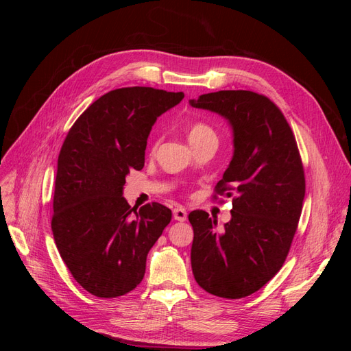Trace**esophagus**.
Wrapping results in <instances>:
<instances>
[{
	"mask_svg": "<svg viewBox=\"0 0 351 351\" xmlns=\"http://www.w3.org/2000/svg\"><path fill=\"white\" fill-rule=\"evenodd\" d=\"M173 215H174V219H176V221H180V222H183V221L187 219V212H186V209L182 208V206L176 208L174 212H173Z\"/></svg>",
	"mask_w": 351,
	"mask_h": 351,
	"instance_id": "esophagus-1",
	"label": "esophagus"
}]
</instances>
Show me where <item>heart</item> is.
<instances>
[{
  "label": "heart",
  "instance_id": "b5f03b06",
  "mask_svg": "<svg viewBox=\"0 0 351 351\" xmlns=\"http://www.w3.org/2000/svg\"><path fill=\"white\" fill-rule=\"evenodd\" d=\"M206 137H217L215 132L212 130L208 124L195 123V124L190 125V129H189V141H190V143L202 141V139H206Z\"/></svg>",
  "mask_w": 351,
  "mask_h": 351
}]
</instances>
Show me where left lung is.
Instances as JSON below:
<instances>
[{
  "mask_svg": "<svg viewBox=\"0 0 351 351\" xmlns=\"http://www.w3.org/2000/svg\"><path fill=\"white\" fill-rule=\"evenodd\" d=\"M189 104L231 127L232 156L217 190L234 197L224 230L208 212H190L192 271L205 291L241 299L262 289L289 254L304 199L302 159L289 123L267 97L219 90Z\"/></svg>",
  "mask_w": 351,
  "mask_h": 351,
  "instance_id": "1",
  "label": "left lung"
}]
</instances>
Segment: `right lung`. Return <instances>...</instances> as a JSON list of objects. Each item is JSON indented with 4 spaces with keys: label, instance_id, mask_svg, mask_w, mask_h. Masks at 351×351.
<instances>
[{
    "label": "right lung",
    "instance_id": "1",
    "mask_svg": "<svg viewBox=\"0 0 351 351\" xmlns=\"http://www.w3.org/2000/svg\"><path fill=\"white\" fill-rule=\"evenodd\" d=\"M183 92L121 88L102 95L70 129L60 151L52 234L69 271L97 297H119L141 284L147 253L171 209L139 210L123 196L130 169L143 168L147 137Z\"/></svg>",
    "mask_w": 351,
    "mask_h": 351
}]
</instances>
